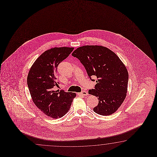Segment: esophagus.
<instances>
[{
    "label": "esophagus",
    "instance_id": "obj_1",
    "mask_svg": "<svg viewBox=\"0 0 157 157\" xmlns=\"http://www.w3.org/2000/svg\"><path fill=\"white\" fill-rule=\"evenodd\" d=\"M78 95H82V96H86L87 95V93L86 91H82V92H81L80 93L78 94Z\"/></svg>",
    "mask_w": 157,
    "mask_h": 157
}]
</instances>
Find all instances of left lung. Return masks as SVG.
<instances>
[{
	"label": "left lung",
	"mask_w": 157,
	"mask_h": 157,
	"mask_svg": "<svg viewBox=\"0 0 157 157\" xmlns=\"http://www.w3.org/2000/svg\"><path fill=\"white\" fill-rule=\"evenodd\" d=\"M83 64L87 74L97 78L94 89L89 94L98 97L99 103L93 108L95 113L109 116L117 111L126 97L128 74L119 57L106 47L85 45L72 54Z\"/></svg>",
	"instance_id": "left-lung-1"
}]
</instances>
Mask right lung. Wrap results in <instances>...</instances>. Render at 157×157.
I'll return each mask as SVG.
<instances>
[{"label": "right lung", "instance_id": "right-lung-1", "mask_svg": "<svg viewBox=\"0 0 157 157\" xmlns=\"http://www.w3.org/2000/svg\"><path fill=\"white\" fill-rule=\"evenodd\" d=\"M74 48H54L44 52L31 67L27 82L34 104L49 117L61 118L67 113L75 93L54 90L59 82L56 81V71L58 64L68 57Z\"/></svg>", "mask_w": 157, "mask_h": 157}]
</instances>
